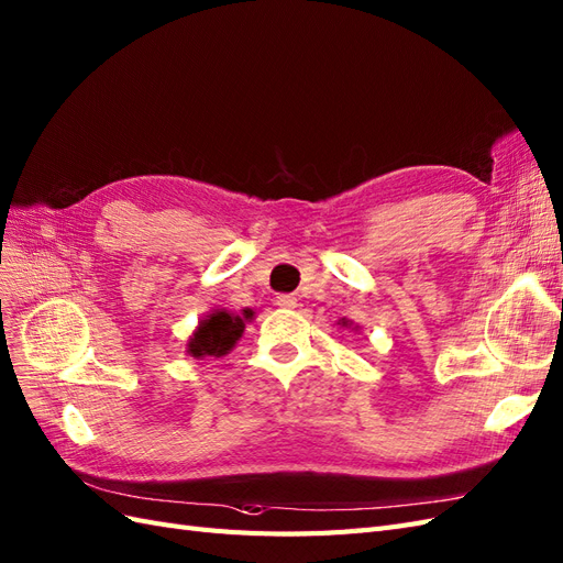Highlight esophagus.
<instances>
[{"label": "esophagus", "instance_id": "esophagus-1", "mask_svg": "<svg viewBox=\"0 0 563 563\" xmlns=\"http://www.w3.org/2000/svg\"><path fill=\"white\" fill-rule=\"evenodd\" d=\"M276 303L280 309H297V297L295 295H278Z\"/></svg>", "mask_w": 563, "mask_h": 563}]
</instances>
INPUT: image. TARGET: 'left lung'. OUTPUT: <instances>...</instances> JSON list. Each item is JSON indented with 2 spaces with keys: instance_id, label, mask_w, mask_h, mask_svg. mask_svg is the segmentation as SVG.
I'll list each match as a JSON object with an SVG mask.
<instances>
[{
  "instance_id": "left-lung-1",
  "label": "left lung",
  "mask_w": 563,
  "mask_h": 563,
  "mask_svg": "<svg viewBox=\"0 0 563 563\" xmlns=\"http://www.w3.org/2000/svg\"><path fill=\"white\" fill-rule=\"evenodd\" d=\"M342 325H349V320H344V318H342Z\"/></svg>"
}]
</instances>
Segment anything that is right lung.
I'll return each mask as SVG.
<instances>
[{
	"mask_svg": "<svg viewBox=\"0 0 563 563\" xmlns=\"http://www.w3.org/2000/svg\"><path fill=\"white\" fill-rule=\"evenodd\" d=\"M252 318V311L245 309L243 316L229 313L227 309H217L207 318L200 320V325L196 332L190 334V340L186 344V351L192 358H205V356H214L221 358L235 346V342L243 336L245 323Z\"/></svg>",
	"mask_w": 563,
	"mask_h": 563,
	"instance_id": "obj_1",
	"label": "right lung"
}]
</instances>
